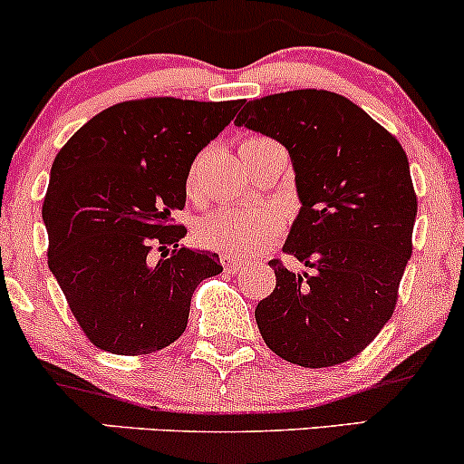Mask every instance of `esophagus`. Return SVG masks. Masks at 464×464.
Instances as JSON below:
<instances>
[{"instance_id": "34e87169", "label": "esophagus", "mask_w": 464, "mask_h": 464, "mask_svg": "<svg viewBox=\"0 0 464 464\" xmlns=\"http://www.w3.org/2000/svg\"><path fill=\"white\" fill-rule=\"evenodd\" d=\"M222 266H224V271H228V273H240L242 271V266L244 264L240 262V259H236L233 256H224L222 257Z\"/></svg>"}]
</instances>
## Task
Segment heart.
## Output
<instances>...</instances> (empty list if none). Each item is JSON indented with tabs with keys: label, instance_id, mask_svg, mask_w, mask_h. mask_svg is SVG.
Returning a JSON list of instances; mask_svg holds the SVG:
<instances>
[{
	"label": "heart",
	"instance_id": "1",
	"mask_svg": "<svg viewBox=\"0 0 464 464\" xmlns=\"http://www.w3.org/2000/svg\"><path fill=\"white\" fill-rule=\"evenodd\" d=\"M264 150H279L268 139H248L242 142L240 154L251 158ZM193 187V176L189 178V189ZM282 231V218L266 207H222L208 213L200 220L196 236L205 246L228 253L233 257H256L271 244Z\"/></svg>",
	"mask_w": 464,
	"mask_h": 464
}]
</instances>
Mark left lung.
<instances>
[{"mask_svg":"<svg viewBox=\"0 0 464 464\" xmlns=\"http://www.w3.org/2000/svg\"><path fill=\"white\" fill-rule=\"evenodd\" d=\"M236 125L282 142L299 208L271 259L275 290L257 304L268 348L302 368L353 359L392 317L411 256L416 193L401 142L345 96L293 90L246 101Z\"/></svg>","mask_w":464,"mask_h":464,"instance_id":"obj_1","label":"left lung"}]
</instances>
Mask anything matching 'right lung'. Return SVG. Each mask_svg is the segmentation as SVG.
I'll use <instances>...</instances> for the list:
<instances>
[{"label":"right lung","mask_w":464,"mask_h":464,"mask_svg":"<svg viewBox=\"0 0 464 464\" xmlns=\"http://www.w3.org/2000/svg\"><path fill=\"white\" fill-rule=\"evenodd\" d=\"M237 110L240 101H125L54 158L42 211L48 266L96 348H167L185 333L198 284L222 273L216 253L178 244L187 228L171 216L185 207L196 156Z\"/></svg>","instance_id":"right-lung-1"}]
</instances>
